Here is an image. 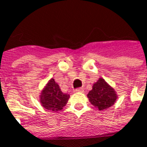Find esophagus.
Returning a JSON list of instances; mask_svg holds the SVG:
<instances>
[{
	"mask_svg": "<svg viewBox=\"0 0 147 147\" xmlns=\"http://www.w3.org/2000/svg\"><path fill=\"white\" fill-rule=\"evenodd\" d=\"M75 91H76V92H82V91H83V88H82V87L76 88V89L75 90Z\"/></svg>",
	"mask_w": 147,
	"mask_h": 147,
	"instance_id": "34e87169",
	"label": "esophagus"
}]
</instances>
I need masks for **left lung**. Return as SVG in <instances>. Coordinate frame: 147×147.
Segmentation results:
<instances>
[{
	"instance_id": "8db88e82",
	"label": "left lung",
	"mask_w": 147,
	"mask_h": 147,
	"mask_svg": "<svg viewBox=\"0 0 147 147\" xmlns=\"http://www.w3.org/2000/svg\"><path fill=\"white\" fill-rule=\"evenodd\" d=\"M87 96L91 104L100 111L111 107L117 100L115 91L101 78L93 85L92 90L88 93Z\"/></svg>"
}]
</instances>
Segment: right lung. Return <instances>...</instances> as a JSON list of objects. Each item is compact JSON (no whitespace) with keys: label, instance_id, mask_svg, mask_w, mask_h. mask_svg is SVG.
<instances>
[{"label":"right lung","instance_id":"add662e5","mask_svg":"<svg viewBox=\"0 0 147 147\" xmlns=\"http://www.w3.org/2000/svg\"><path fill=\"white\" fill-rule=\"evenodd\" d=\"M68 99L69 95L61 91L54 79H51L48 82L47 87L40 96L42 106L47 110L54 111L61 110L65 106Z\"/></svg>","mask_w":147,"mask_h":147}]
</instances>
